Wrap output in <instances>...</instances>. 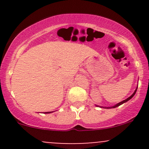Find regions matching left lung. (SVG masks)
<instances>
[{"mask_svg": "<svg viewBox=\"0 0 149 149\" xmlns=\"http://www.w3.org/2000/svg\"><path fill=\"white\" fill-rule=\"evenodd\" d=\"M136 90H137V88H136V90H135V91H134V93L132 94V95H131L130 97H128L127 99H126V100H123V102H120V103H118V104H116V105H115V106H113V107H107V109H110V108H116V107H118V106H120V105H121V104H123V103H125V102H127L128 100H130V99H132L133 97V96H134V95H135V93H136Z\"/></svg>", "mask_w": 149, "mask_h": 149, "instance_id": "8db88e82", "label": "left lung"}]
</instances>
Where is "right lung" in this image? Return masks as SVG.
Wrapping results in <instances>:
<instances>
[{
	"label": "right lung",
	"instance_id": "obj_1",
	"mask_svg": "<svg viewBox=\"0 0 149 149\" xmlns=\"http://www.w3.org/2000/svg\"><path fill=\"white\" fill-rule=\"evenodd\" d=\"M52 112H53V111H52ZM51 113V111H50V112H45V113Z\"/></svg>",
	"mask_w": 149,
	"mask_h": 149
}]
</instances>
